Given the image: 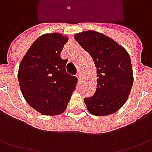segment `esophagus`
<instances>
[{
	"mask_svg": "<svg viewBox=\"0 0 152 152\" xmlns=\"http://www.w3.org/2000/svg\"><path fill=\"white\" fill-rule=\"evenodd\" d=\"M76 76H77V78L79 79V80H81V79H82V75H81V73H79V72L76 74Z\"/></svg>",
	"mask_w": 152,
	"mask_h": 152,
	"instance_id": "obj_1",
	"label": "esophagus"
}]
</instances>
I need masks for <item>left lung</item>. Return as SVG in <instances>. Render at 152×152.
<instances>
[{
	"mask_svg": "<svg viewBox=\"0 0 152 152\" xmlns=\"http://www.w3.org/2000/svg\"><path fill=\"white\" fill-rule=\"evenodd\" d=\"M74 39L91 55L96 67V91L84 100L88 111L96 116L116 113L124 105L133 85L129 53L113 39L96 31L76 34Z\"/></svg>",
	"mask_w": 152,
	"mask_h": 152,
	"instance_id": "8db88e82",
	"label": "left lung"
}]
</instances>
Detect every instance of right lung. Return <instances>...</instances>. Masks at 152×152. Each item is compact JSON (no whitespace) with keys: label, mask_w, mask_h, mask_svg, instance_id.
<instances>
[{"label":"right lung","mask_w":152,"mask_h":152,"mask_svg":"<svg viewBox=\"0 0 152 152\" xmlns=\"http://www.w3.org/2000/svg\"><path fill=\"white\" fill-rule=\"evenodd\" d=\"M67 39L56 33L43 34L21 61L18 77L22 94L31 107L44 115L62 113L78 82L66 72L67 59L61 58Z\"/></svg>","instance_id":"1"}]
</instances>
